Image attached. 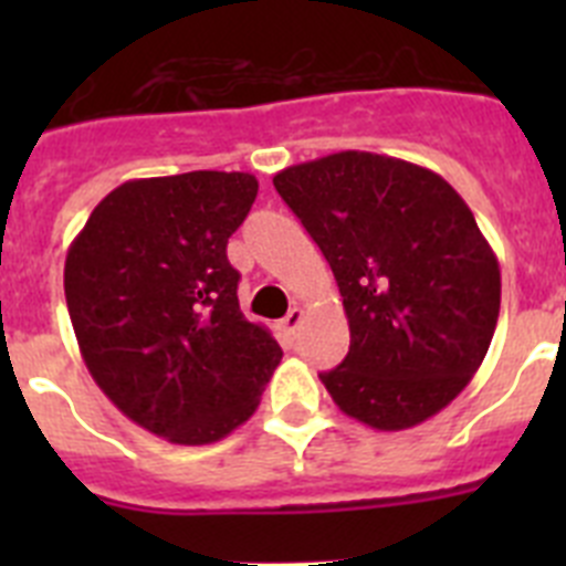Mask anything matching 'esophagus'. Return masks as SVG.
Here are the masks:
<instances>
[{"mask_svg": "<svg viewBox=\"0 0 566 566\" xmlns=\"http://www.w3.org/2000/svg\"><path fill=\"white\" fill-rule=\"evenodd\" d=\"M303 317H306V314H303V308H292L286 317L280 319V332L286 334V337H294V334H297V328L303 326Z\"/></svg>", "mask_w": 566, "mask_h": 566, "instance_id": "34e87169", "label": "esophagus"}]
</instances>
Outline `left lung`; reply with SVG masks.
<instances>
[{"mask_svg":"<svg viewBox=\"0 0 566 566\" xmlns=\"http://www.w3.org/2000/svg\"><path fill=\"white\" fill-rule=\"evenodd\" d=\"M326 254L352 345L319 374L339 411L377 431L431 419L479 371L502 303L499 260L442 175L377 153L274 175Z\"/></svg>","mask_w":566,"mask_h":566,"instance_id":"obj_1","label":"left lung"}]
</instances>
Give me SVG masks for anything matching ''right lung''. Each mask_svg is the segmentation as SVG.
Wrapping results in <instances>:
<instances>
[{
  "mask_svg": "<svg viewBox=\"0 0 566 566\" xmlns=\"http://www.w3.org/2000/svg\"><path fill=\"white\" fill-rule=\"evenodd\" d=\"M254 198L249 172L127 181L70 243L64 297L84 365L124 417L167 442L232 433L283 357L240 312L227 258Z\"/></svg>",
  "mask_w": 566,
  "mask_h": 566,
  "instance_id": "1",
  "label": "right lung"
}]
</instances>
